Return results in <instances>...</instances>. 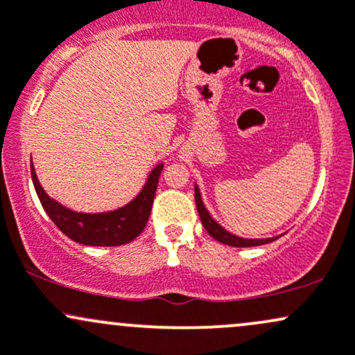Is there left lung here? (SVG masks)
I'll return each mask as SVG.
<instances>
[{"label": "left lung", "mask_w": 355, "mask_h": 355, "mask_svg": "<svg viewBox=\"0 0 355 355\" xmlns=\"http://www.w3.org/2000/svg\"><path fill=\"white\" fill-rule=\"evenodd\" d=\"M195 203H197V210L198 215H200L202 225L205 227V230L214 237L215 240H218L220 243H225V245H232V247H257V245H263V243L274 242L277 237L274 239H242L237 237V235L230 234L227 232L223 227H220L214 218L210 217V214L207 211L205 205H203L202 197H200V190L198 187H195Z\"/></svg>", "instance_id": "8db88e82"}]
</instances>
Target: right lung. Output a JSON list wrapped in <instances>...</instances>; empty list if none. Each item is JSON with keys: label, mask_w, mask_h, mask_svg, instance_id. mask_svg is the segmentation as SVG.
<instances>
[{"label": "right lung", "mask_w": 355, "mask_h": 355, "mask_svg": "<svg viewBox=\"0 0 355 355\" xmlns=\"http://www.w3.org/2000/svg\"><path fill=\"white\" fill-rule=\"evenodd\" d=\"M162 170H164L162 164L155 166L146 180V185L138 193L135 200L118 210L107 211V214H78V211L68 210L67 207L60 205L58 202L48 197L46 191L40 185L33 164H31V178H33L36 195H38L44 211L67 237L83 243V245L115 247L132 242L144 232L150 211H152L155 191H157Z\"/></svg>", "instance_id": "add662e5"}]
</instances>
